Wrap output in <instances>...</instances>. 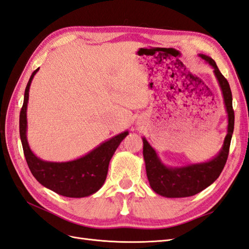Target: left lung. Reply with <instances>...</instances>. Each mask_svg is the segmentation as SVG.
<instances>
[{
  "mask_svg": "<svg viewBox=\"0 0 249 249\" xmlns=\"http://www.w3.org/2000/svg\"><path fill=\"white\" fill-rule=\"evenodd\" d=\"M199 55L213 68V73L222 90L228 117L227 135L219 154L212 160L181 167L166 166L159 158L156 150L147 142V140L143 138V156L150 187L158 195L166 197H185L199 194L218 179L227 161L234 126L231 90L227 80L220 72L215 62L208 55Z\"/></svg>",
  "mask_w": 249,
  "mask_h": 249,
  "instance_id": "8db88e82",
  "label": "left lung"
}]
</instances>
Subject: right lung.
Returning <instances> with one entry per match:
<instances>
[{"instance_id":"add662e5","label":"right lung","mask_w":249,"mask_h":249,"mask_svg":"<svg viewBox=\"0 0 249 249\" xmlns=\"http://www.w3.org/2000/svg\"><path fill=\"white\" fill-rule=\"evenodd\" d=\"M37 70L39 68L35 70L27 83L20 112V137L28 167L37 182L56 194L68 197L91 196L103 186L109 161L128 131L112 137L87 155L72 161L49 162L37 158L31 151L26 136L29 87Z\"/></svg>"}]
</instances>
